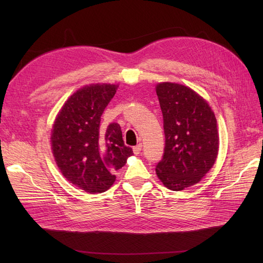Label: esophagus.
Instances as JSON below:
<instances>
[{"label":"esophagus","mask_w":263,"mask_h":263,"mask_svg":"<svg viewBox=\"0 0 263 263\" xmlns=\"http://www.w3.org/2000/svg\"><path fill=\"white\" fill-rule=\"evenodd\" d=\"M141 148H142V145H141V144H138V145L135 146V147L133 148L134 154H135V155H139L140 151H141Z\"/></svg>","instance_id":"34e87169"}]
</instances>
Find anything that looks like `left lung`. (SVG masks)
I'll list each match as a JSON object with an SVG mask.
<instances>
[{
  "instance_id": "8db88e82",
  "label": "left lung",
  "mask_w": 263,
  "mask_h": 263,
  "mask_svg": "<svg viewBox=\"0 0 263 263\" xmlns=\"http://www.w3.org/2000/svg\"><path fill=\"white\" fill-rule=\"evenodd\" d=\"M156 91L165 138L156 173L164 186L181 191L200 182L216 160V117L208 102L187 86L163 82Z\"/></svg>"
}]
</instances>
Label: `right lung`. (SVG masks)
Instances as JSON below:
<instances>
[{"mask_svg": "<svg viewBox=\"0 0 263 263\" xmlns=\"http://www.w3.org/2000/svg\"><path fill=\"white\" fill-rule=\"evenodd\" d=\"M117 85L92 84L68 99L53 124L51 148L60 171L72 184L92 194L108 190L133 155L124 144L121 126L101 127V116Z\"/></svg>", "mask_w": 263, "mask_h": 263, "instance_id": "add662e5", "label": "right lung"}]
</instances>
